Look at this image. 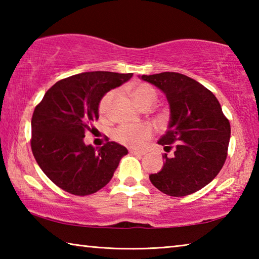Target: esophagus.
<instances>
[{"label": "esophagus", "mask_w": 259, "mask_h": 259, "mask_svg": "<svg viewBox=\"0 0 259 259\" xmlns=\"http://www.w3.org/2000/svg\"><path fill=\"white\" fill-rule=\"evenodd\" d=\"M130 153H131V154H133V155H137V156H143L144 154H145V153H144V152L135 151V150H131V151H130Z\"/></svg>", "instance_id": "1"}]
</instances>
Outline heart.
Segmentation results:
<instances>
[{
	"label": "heart",
	"mask_w": 259,
	"mask_h": 259,
	"mask_svg": "<svg viewBox=\"0 0 259 259\" xmlns=\"http://www.w3.org/2000/svg\"><path fill=\"white\" fill-rule=\"evenodd\" d=\"M115 93L108 91L100 99L98 105V111L100 115H106L109 105L114 98ZM133 96L140 107H148L154 105L157 99L156 90L148 83H140L136 85L133 90ZM154 130L150 124H125L117 128L113 134V138L121 145L130 148H140L152 138Z\"/></svg>",
	"instance_id": "heart-1"
}]
</instances>
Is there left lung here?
Returning <instances> with one entry per match:
<instances>
[{
	"label": "left lung",
	"instance_id": "obj_1",
	"mask_svg": "<svg viewBox=\"0 0 259 259\" xmlns=\"http://www.w3.org/2000/svg\"><path fill=\"white\" fill-rule=\"evenodd\" d=\"M161 89L170 105L166 133L157 143L171 157L150 181L170 196H185L203 188L221 171L227 157L231 125L211 91L181 73L142 75Z\"/></svg>",
	"mask_w": 259,
	"mask_h": 259
}]
</instances>
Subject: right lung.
<instances>
[{
	"mask_svg": "<svg viewBox=\"0 0 259 259\" xmlns=\"http://www.w3.org/2000/svg\"><path fill=\"white\" fill-rule=\"evenodd\" d=\"M133 73L87 72L55 83L32 116L30 147L50 181L74 195L99 191L113 177L124 146L107 142L96 150L83 138L98 120L103 96L130 80Z\"/></svg>",
	"mask_w": 259,
	"mask_h": 259,
	"instance_id": "obj_1",
	"label": "right lung"
}]
</instances>
